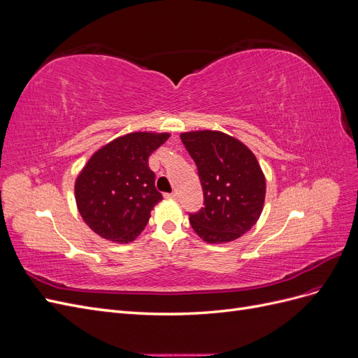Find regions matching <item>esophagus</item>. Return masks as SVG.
<instances>
[{"instance_id": "1", "label": "esophagus", "mask_w": 358, "mask_h": 358, "mask_svg": "<svg viewBox=\"0 0 358 358\" xmlns=\"http://www.w3.org/2000/svg\"><path fill=\"white\" fill-rule=\"evenodd\" d=\"M169 199H178V192H171V194H166Z\"/></svg>"}]
</instances>
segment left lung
I'll use <instances>...</instances> for the list:
<instances>
[{
	"mask_svg": "<svg viewBox=\"0 0 358 358\" xmlns=\"http://www.w3.org/2000/svg\"><path fill=\"white\" fill-rule=\"evenodd\" d=\"M201 182L204 208L189 222L204 242L227 243L249 231L262 215L266 179L255 155L221 131L180 134Z\"/></svg>",
	"mask_w": 358,
	"mask_h": 358,
	"instance_id": "1",
	"label": "left lung"
}]
</instances>
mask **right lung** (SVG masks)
Returning <instances> with one entry per match:
<instances>
[{"instance_id": "right-lung-1", "label": "right lung", "mask_w": 358, "mask_h": 358, "mask_svg": "<svg viewBox=\"0 0 358 358\" xmlns=\"http://www.w3.org/2000/svg\"><path fill=\"white\" fill-rule=\"evenodd\" d=\"M169 133H131L107 143L76 179L79 213L103 239L128 243L143 231L154 206L162 200L148 159Z\"/></svg>"}]
</instances>
